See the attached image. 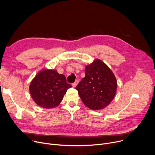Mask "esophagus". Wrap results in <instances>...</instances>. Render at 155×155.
Segmentation results:
<instances>
[{
	"label": "esophagus",
	"instance_id": "34e87169",
	"mask_svg": "<svg viewBox=\"0 0 155 155\" xmlns=\"http://www.w3.org/2000/svg\"><path fill=\"white\" fill-rule=\"evenodd\" d=\"M77 84H78V80H75V81L72 83V86L75 87L77 85Z\"/></svg>",
	"mask_w": 155,
	"mask_h": 155
}]
</instances>
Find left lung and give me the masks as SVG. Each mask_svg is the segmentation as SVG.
Returning a JSON list of instances; mask_svg holds the SVG:
<instances>
[{
  "label": "left lung",
  "instance_id": "obj_1",
  "mask_svg": "<svg viewBox=\"0 0 155 155\" xmlns=\"http://www.w3.org/2000/svg\"><path fill=\"white\" fill-rule=\"evenodd\" d=\"M116 78L108 66L96 59L85 68V77L75 87L84 104L96 110L107 107L114 98Z\"/></svg>",
  "mask_w": 155,
  "mask_h": 155
}]
</instances>
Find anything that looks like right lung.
Segmentation results:
<instances>
[{
  "label": "right lung",
  "instance_id": "add662e5",
  "mask_svg": "<svg viewBox=\"0 0 155 155\" xmlns=\"http://www.w3.org/2000/svg\"><path fill=\"white\" fill-rule=\"evenodd\" d=\"M71 87L64 75L58 74L55 70L45 69L38 72L32 80L29 91L37 105L50 108L61 103L64 95Z\"/></svg>",
  "mask_w": 155,
  "mask_h": 155
}]
</instances>
